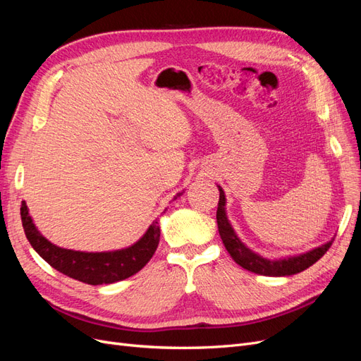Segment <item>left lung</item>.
<instances>
[{
  "label": "left lung",
  "mask_w": 361,
  "mask_h": 361,
  "mask_svg": "<svg viewBox=\"0 0 361 361\" xmlns=\"http://www.w3.org/2000/svg\"><path fill=\"white\" fill-rule=\"evenodd\" d=\"M218 190H220V200H218L216 209L218 232H220L223 244L228 251V255H231L236 264L239 267H243L244 269L255 272V274L271 277H285L298 274V272L312 267L314 262H318L326 253V250L331 247L333 241H329L321 247H316L307 251V253L274 260L255 253V251H251L241 239L238 238L232 224L228 223L226 215V195L221 187H218Z\"/></svg>",
  "instance_id": "obj_1"
}]
</instances>
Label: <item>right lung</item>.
I'll return each mask as SVG.
<instances>
[{
    "mask_svg": "<svg viewBox=\"0 0 361 361\" xmlns=\"http://www.w3.org/2000/svg\"><path fill=\"white\" fill-rule=\"evenodd\" d=\"M182 192H179L176 200ZM20 218L25 236L31 247L48 264L60 271L61 274L75 279L87 285H110L125 280L143 268L154 256L159 244V224L158 220L152 223L147 232L138 241L128 248L116 251H102V253H85L54 245L43 236L32 223L25 202L20 204Z\"/></svg>",
    "mask_w": 361,
    "mask_h": 361,
    "instance_id": "right-lung-1",
    "label": "right lung"
}]
</instances>
